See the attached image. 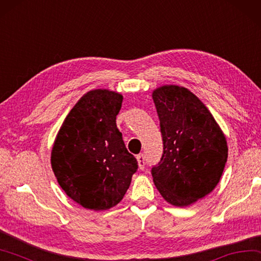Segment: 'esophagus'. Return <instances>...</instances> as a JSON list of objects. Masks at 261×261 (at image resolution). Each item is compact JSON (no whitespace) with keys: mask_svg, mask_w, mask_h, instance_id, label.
Here are the masks:
<instances>
[{"mask_svg":"<svg viewBox=\"0 0 261 261\" xmlns=\"http://www.w3.org/2000/svg\"><path fill=\"white\" fill-rule=\"evenodd\" d=\"M137 161H138L139 169L143 170L145 168V156H144V154H139L138 156H137Z\"/></svg>","mask_w":261,"mask_h":261,"instance_id":"obj_1","label":"esophagus"}]
</instances>
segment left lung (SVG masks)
I'll use <instances>...</instances> for the list:
<instances>
[{
    "label": "left lung",
    "instance_id": "8db88e82",
    "mask_svg": "<svg viewBox=\"0 0 261 261\" xmlns=\"http://www.w3.org/2000/svg\"><path fill=\"white\" fill-rule=\"evenodd\" d=\"M163 154L151 176L161 195L174 206H188L219 182L228 156L224 132L195 94L179 85L153 91Z\"/></svg>",
    "mask_w": 261,
    "mask_h": 261
}]
</instances>
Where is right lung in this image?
<instances>
[{
	"label": "right lung",
	"instance_id": "add662e5",
	"mask_svg": "<svg viewBox=\"0 0 261 261\" xmlns=\"http://www.w3.org/2000/svg\"><path fill=\"white\" fill-rule=\"evenodd\" d=\"M122 101L121 93L106 89L87 92L66 116L52 147L59 186L85 209L115 206L138 169L116 126Z\"/></svg>",
	"mask_w": 261,
	"mask_h": 261
}]
</instances>
